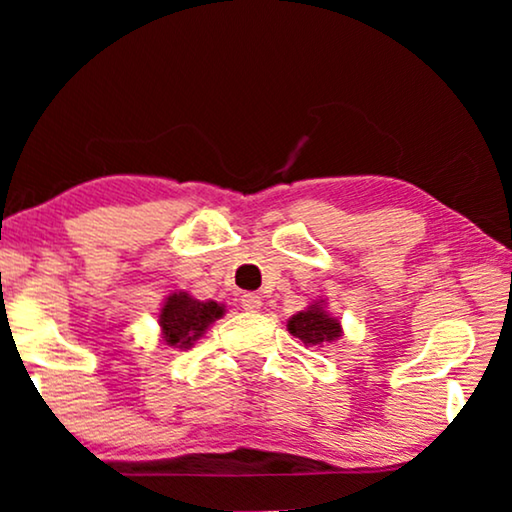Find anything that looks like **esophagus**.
Segmentation results:
<instances>
[{
    "mask_svg": "<svg viewBox=\"0 0 512 512\" xmlns=\"http://www.w3.org/2000/svg\"><path fill=\"white\" fill-rule=\"evenodd\" d=\"M240 305H242L247 312H258V310H261V298H258L256 293H242V296H240Z\"/></svg>",
    "mask_w": 512,
    "mask_h": 512,
    "instance_id": "esophagus-1",
    "label": "esophagus"
}]
</instances>
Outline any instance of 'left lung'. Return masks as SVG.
I'll list each match as a JSON object with an SVG mask.
<instances>
[{"label": "left lung", "mask_w": 512, "mask_h": 512, "mask_svg": "<svg viewBox=\"0 0 512 512\" xmlns=\"http://www.w3.org/2000/svg\"><path fill=\"white\" fill-rule=\"evenodd\" d=\"M289 331L303 342V345H321V342H333L340 338V321L328 317L319 305L310 310L298 312L289 321Z\"/></svg>", "instance_id": "obj_1"}]
</instances>
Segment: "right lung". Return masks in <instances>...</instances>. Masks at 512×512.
<instances>
[{
	"instance_id": "obj_1",
	"label": "right lung",
	"mask_w": 512,
	"mask_h": 512,
	"mask_svg": "<svg viewBox=\"0 0 512 512\" xmlns=\"http://www.w3.org/2000/svg\"><path fill=\"white\" fill-rule=\"evenodd\" d=\"M221 314L223 307L216 305L214 300L200 303L188 293H174V296L167 298L163 312H160L165 342L172 347H191Z\"/></svg>"
}]
</instances>
